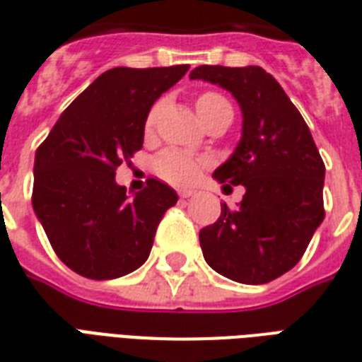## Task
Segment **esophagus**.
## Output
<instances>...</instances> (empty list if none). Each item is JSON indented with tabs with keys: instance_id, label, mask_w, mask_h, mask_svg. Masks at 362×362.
Listing matches in <instances>:
<instances>
[{
	"instance_id": "obj_1",
	"label": "esophagus",
	"mask_w": 362,
	"mask_h": 362,
	"mask_svg": "<svg viewBox=\"0 0 362 362\" xmlns=\"http://www.w3.org/2000/svg\"><path fill=\"white\" fill-rule=\"evenodd\" d=\"M178 195H180L182 199H189L195 195V192H193V189H180V192H178Z\"/></svg>"
}]
</instances>
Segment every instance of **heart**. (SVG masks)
Listing matches in <instances>:
<instances>
[{
	"label": "heart",
	"instance_id": "obj_1",
	"mask_svg": "<svg viewBox=\"0 0 362 362\" xmlns=\"http://www.w3.org/2000/svg\"><path fill=\"white\" fill-rule=\"evenodd\" d=\"M220 103H227L226 99L218 95V93H203L199 95L197 101H195V109L199 112H204V110H210L212 107ZM159 107H153L148 115L146 125L153 124L156 116H158ZM206 163V159L199 158V156H193L189 152H184V150H176V148H167L161 153L156 156L153 159V170L158 173L159 178L170 182V184H189L199 176L201 169Z\"/></svg>",
	"mask_w": 362,
	"mask_h": 362
}]
</instances>
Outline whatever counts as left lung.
Returning a JSON list of instances; mask_svg holds the SVG:
<instances>
[{"instance_id":"obj_1","label":"left lung","mask_w":362,"mask_h":362,"mask_svg":"<svg viewBox=\"0 0 362 362\" xmlns=\"http://www.w3.org/2000/svg\"><path fill=\"white\" fill-rule=\"evenodd\" d=\"M189 78L231 92L242 110L240 141L214 178L246 193L235 210L221 204L218 221L201 229L204 261L238 284L276 280L300 261L325 218L320 150L284 88L257 65H199Z\"/></svg>"}]
</instances>
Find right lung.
Returning <instances> with one entry per match:
<instances>
[{"label":"right lung","instance_id":"add662e5","mask_svg":"<svg viewBox=\"0 0 362 362\" xmlns=\"http://www.w3.org/2000/svg\"><path fill=\"white\" fill-rule=\"evenodd\" d=\"M189 65L99 75L54 124L35 152L31 203L54 252L76 274L112 280L150 255L159 221L178 195L150 178L127 197L116 169L144 141V124L161 93Z\"/></svg>","mask_w":362,"mask_h":362}]
</instances>
